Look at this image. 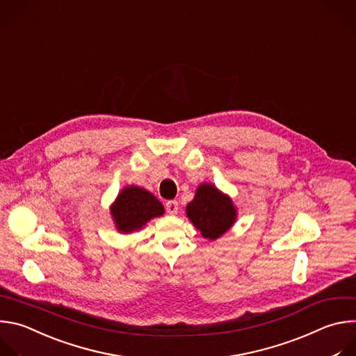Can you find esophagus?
<instances>
[{
  "label": "esophagus",
  "mask_w": 356,
  "mask_h": 356,
  "mask_svg": "<svg viewBox=\"0 0 356 356\" xmlns=\"http://www.w3.org/2000/svg\"><path fill=\"white\" fill-rule=\"evenodd\" d=\"M165 209H167V211L170 213V215H177L178 209H179L178 202H177V200H168V202L165 203Z\"/></svg>",
  "instance_id": "esophagus-1"
}]
</instances>
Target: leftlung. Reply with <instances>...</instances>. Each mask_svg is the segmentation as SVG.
<instances>
[{
    "instance_id": "obj_1",
    "label": "left lung",
    "mask_w": 356,
    "mask_h": 356,
    "mask_svg": "<svg viewBox=\"0 0 356 356\" xmlns=\"http://www.w3.org/2000/svg\"><path fill=\"white\" fill-rule=\"evenodd\" d=\"M186 215L204 238L216 240L233 226L236 209L229 196L210 184H203L186 206Z\"/></svg>"
}]
</instances>
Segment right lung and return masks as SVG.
I'll list each match as a JSON object with an SVG mask.
<instances>
[{
    "instance_id": "obj_1",
    "label": "right lung",
    "mask_w": 356,
    "mask_h": 356,
    "mask_svg": "<svg viewBox=\"0 0 356 356\" xmlns=\"http://www.w3.org/2000/svg\"><path fill=\"white\" fill-rule=\"evenodd\" d=\"M111 211L118 230L131 233L143 227L150 219L161 216L164 207L149 191L129 186L119 193Z\"/></svg>"
}]
</instances>
